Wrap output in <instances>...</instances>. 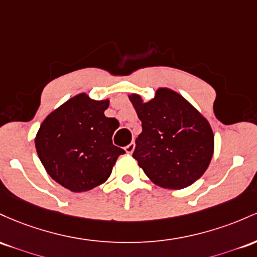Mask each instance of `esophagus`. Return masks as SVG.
I'll list each match as a JSON object with an SVG mask.
<instances>
[{
    "instance_id": "esophagus-1",
    "label": "esophagus",
    "mask_w": 257,
    "mask_h": 257,
    "mask_svg": "<svg viewBox=\"0 0 257 257\" xmlns=\"http://www.w3.org/2000/svg\"><path fill=\"white\" fill-rule=\"evenodd\" d=\"M135 147H136V144H135V142H131V143L128 144V146L125 147V152L128 153V154H131V153L135 151Z\"/></svg>"
}]
</instances>
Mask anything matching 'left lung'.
Instances as JSON below:
<instances>
[{
    "instance_id": "8db88e82",
    "label": "left lung",
    "mask_w": 257,
    "mask_h": 257,
    "mask_svg": "<svg viewBox=\"0 0 257 257\" xmlns=\"http://www.w3.org/2000/svg\"><path fill=\"white\" fill-rule=\"evenodd\" d=\"M130 100L142 121L132 157L158 186L182 189L206 171L214 153L210 123L181 94L159 88L144 103L138 94Z\"/></svg>"
}]
</instances>
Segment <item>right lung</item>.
Returning a JSON list of instances; mask_svg holds the SVG:
<instances>
[{"label":"right lung","instance_id":"right-lung-1","mask_svg":"<svg viewBox=\"0 0 257 257\" xmlns=\"http://www.w3.org/2000/svg\"><path fill=\"white\" fill-rule=\"evenodd\" d=\"M109 100L75 96L46 117L35 138L37 155L56 182L86 192L108 180L119 155L111 137L119 121L106 117Z\"/></svg>","mask_w":257,"mask_h":257}]
</instances>
